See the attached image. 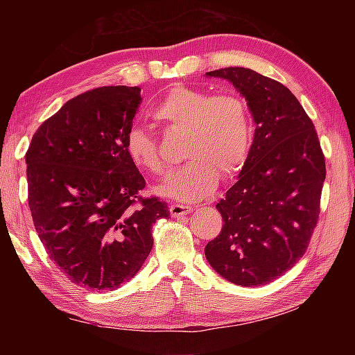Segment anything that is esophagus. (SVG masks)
I'll return each instance as SVG.
<instances>
[{
	"mask_svg": "<svg viewBox=\"0 0 355 355\" xmlns=\"http://www.w3.org/2000/svg\"><path fill=\"white\" fill-rule=\"evenodd\" d=\"M171 209V214L172 218H183V216L189 214L192 209L191 207H186V205H180V203H172V205L169 207Z\"/></svg>",
	"mask_w": 355,
	"mask_h": 355,
	"instance_id": "1",
	"label": "esophagus"
}]
</instances>
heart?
Returning a JSON list of instances; mask_svg holds the SVG:
<instances>
[{
  "label": "heart",
  "instance_id": "1",
  "mask_svg": "<svg viewBox=\"0 0 355 355\" xmlns=\"http://www.w3.org/2000/svg\"><path fill=\"white\" fill-rule=\"evenodd\" d=\"M152 117L184 131L183 158L188 159L161 184L158 192L180 202H197L216 188L218 177L230 178L243 169L254 144V122L248 101L235 94L213 95L205 89L177 84L155 105ZM125 148L136 167L163 175L166 161L155 137L131 128Z\"/></svg>",
  "mask_w": 355,
  "mask_h": 355
}]
</instances>
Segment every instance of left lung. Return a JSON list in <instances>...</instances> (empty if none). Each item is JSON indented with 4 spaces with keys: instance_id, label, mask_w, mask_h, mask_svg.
I'll use <instances>...</instances> for the list:
<instances>
[{
    "instance_id": "8db88e82",
    "label": "left lung",
    "mask_w": 355,
    "mask_h": 355,
    "mask_svg": "<svg viewBox=\"0 0 355 355\" xmlns=\"http://www.w3.org/2000/svg\"><path fill=\"white\" fill-rule=\"evenodd\" d=\"M205 76L230 81L257 125L248 161L216 205L224 225L207 244L205 257L232 284L260 286L285 274L307 250L326 161L313 122L284 84L244 67Z\"/></svg>"
}]
</instances>
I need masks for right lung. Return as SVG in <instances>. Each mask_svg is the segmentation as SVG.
I'll list each match as a JSON object with an SVG mask.
<instances>
[{
    "mask_svg": "<svg viewBox=\"0 0 355 355\" xmlns=\"http://www.w3.org/2000/svg\"><path fill=\"white\" fill-rule=\"evenodd\" d=\"M141 89L105 86L69 100L40 125L26 152L35 232L59 269L86 290H116L153 248L152 225L169 218L125 148Z\"/></svg>",
    "mask_w": 355,
    "mask_h": 355,
    "instance_id": "right-lung-1",
    "label": "right lung"
}]
</instances>
